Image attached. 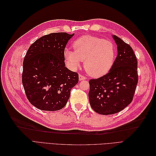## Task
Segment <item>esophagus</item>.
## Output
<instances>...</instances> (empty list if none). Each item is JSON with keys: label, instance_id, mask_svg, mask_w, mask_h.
Returning a JSON list of instances; mask_svg holds the SVG:
<instances>
[{"label": "esophagus", "instance_id": "1", "mask_svg": "<svg viewBox=\"0 0 156 156\" xmlns=\"http://www.w3.org/2000/svg\"><path fill=\"white\" fill-rule=\"evenodd\" d=\"M79 81H82V80H84V79H87V77L84 76V75H82V74H79Z\"/></svg>", "mask_w": 156, "mask_h": 156}]
</instances>
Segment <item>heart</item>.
Returning a JSON list of instances; mask_svg holds the SVG:
<instances>
[{
	"instance_id": "b5f03b06",
	"label": "heart",
	"mask_w": 156,
	"mask_h": 156,
	"mask_svg": "<svg viewBox=\"0 0 156 156\" xmlns=\"http://www.w3.org/2000/svg\"><path fill=\"white\" fill-rule=\"evenodd\" d=\"M73 51H64V56L73 68L84 61V67L92 77H99L108 72L115 62L116 48L112 41L93 36H83L73 44Z\"/></svg>"
}]
</instances>
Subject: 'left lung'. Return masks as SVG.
<instances>
[{
    "instance_id": "8db88e82",
    "label": "left lung",
    "mask_w": 156,
    "mask_h": 156,
    "mask_svg": "<svg viewBox=\"0 0 156 156\" xmlns=\"http://www.w3.org/2000/svg\"><path fill=\"white\" fill-rule=\"evenodd\" d=\"M118 55L107 74L90 79V104L98 114L108 115L124 109L133 100L138 83L137 60L131 47L113 36Z\"/></svg>"
}]
</instances>
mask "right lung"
<instances>
[{"label": "right lung", "mask_w": 156, "mask_h": 156, "mask_svg": "<svg viewBox=\"0 0 156 156\" xmlns=\"http://www.w3.org/2000/svg\"><path fill=\"white\" fill-rule=\"evenodd\" d=\"M74 34L51 33L36 40L23 63L22 83L28 100L42 111L62 108L79 75L65 67L64 49Z\"/></svg>", "instance_id": "1"}]
</instances>
